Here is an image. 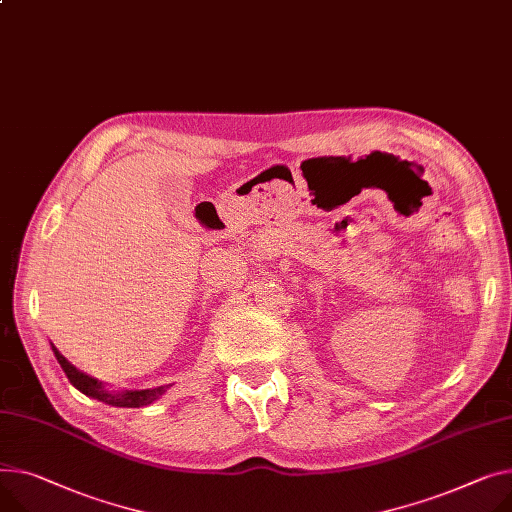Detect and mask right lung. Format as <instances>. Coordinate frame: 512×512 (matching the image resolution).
<instances>
[{
  "instance_id": "right-lung-1",
  "label": "right lung",
  "mask_w": 512,
  "mask_h": 512,
  "mask_svg": "<svg viewBox=\"0 0 512 512\" xmlns=\"http://www.w3.org/2000/svg\"><path fill=\"white\" fill-rule=\"evenodd\" d=\"M51 350L57 358V362L61 364L65 377L70 379V383L84 395L92 397V399H98L102 403H109V405H115V407H144V405H150L154 403L156 399H160L166 389L170 385H162V387H154V389H119V391H111L107 389V385L90 377V374L78 370L72 362H67L59 350L51 344Z\"/></svg>"
}]
</instances>
